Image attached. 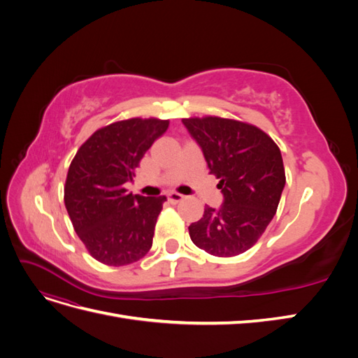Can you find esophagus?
<instances>
[{
    "instance_id": "obj_1",
    "label": "esophagus",
    "mask_w": 358,
    "mask_h": 358,
    "mask_svg": "<svg viewBox=\"0 0 358 358\" xmlns=\"http://www.w3.org/2000/svg\"><path fill=\"white\" fill-rule=\"evenodd\" d=\"M182 200H183V196H182V194H179V192H170L169 194V201L170 203H179Z\"/></svg>"
}]
</instances>
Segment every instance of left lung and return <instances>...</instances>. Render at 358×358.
I'll use <instances>...</instances> for the list:
<instances>
[{"label":"left lung","instance_id":"1","mask_svg":"<svg viewBox=\"0 0 358 358\" xmlns=\"http://www.w3.org/2000/svg\"><path fill=\"white\" fill-rule=\"evenodd\" d=\"M203 150L209 173L220 179L224 201L206 206L188 230L194 245L215 257H234L252 248L273 220L285 187L278 145L262 129L218 116L182 119Z\"/></svg>","mask_w":358,"mask_h":358}]
</instances>
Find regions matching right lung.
I'll use <instances>...</instances> for the list:
<instances>
[{"label":"right lung","mask_w":358,"mask_h":358,"mask_svg":"<svg viewBox=\"0 0 358 358\" xmlns=\"http://www.w3.org/2000/svg\"><path fill=\"white\" fill-rule=\"evenodd\" d=\"M169 121L133 117L107 125L86 140L73 158L64 203L74 231L88 252L103 264L127 266L152 246L157 218L166 196L128 192L140 159Z\"/></svg>","instance_id":"add662e5"}]
</instances>
